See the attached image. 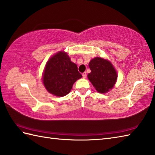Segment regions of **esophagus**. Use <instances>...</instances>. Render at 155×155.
I'll return each mask as SVG.
<instances>
[{"instance_id":"obj_1","label":"esophagus","mask_w":155,"mask_h":155,"mask_svg":"<svg viewBox=\"0 0 155 155\" xmlns=\"http://www.w3.org/2000/svg\"><path fill=\"white\" fill-rule=\"evenodd\" d=\"M82 76H83V78H86V76H87V74H86V72H84V73L82 74Z\"/></svg>"}]
</instances>
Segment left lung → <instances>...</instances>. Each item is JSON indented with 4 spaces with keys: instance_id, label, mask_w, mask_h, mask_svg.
<instances>
[{
    "instance_id": "left-lung-1",
    "label": "left lung",
    "mask_w": 155,
    "mask_h": 155,
    "mask_svg": "<svg viewBox=\"0 0 155 155\" xmlns=\"http://www.w3.org/2000/svg\"><path fill=\"white\" fill-rule=\"evenodd\" d=\"M89 67L91 72L87 78L97 92L104 94L112 89L118 75L111 62L96 57L90 61Z\"/></svg>"
}]
</instances>
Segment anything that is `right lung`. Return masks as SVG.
<instances>
[{
    "label": "right lung",
    "instance_id": "add662e5",
    "mask_svg": "<svg viewBox=\"0 0 155 155\" xmlns=\"http://www.w3.org/2000/svg\"><path fill=\"white\" fill-rule=\"evenodd\" d=\"M81 77L77 65L71 61L67 53L59 51L47 62L43 83L48 92L63 97L69 93L74 84Z\"/></svg>",
    "mask_w": 155,
    "mask_h": 155
}]
</instances>
